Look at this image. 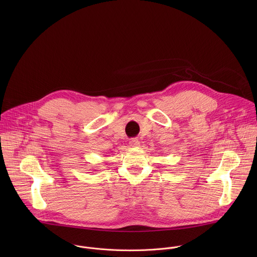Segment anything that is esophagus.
<instances>
[{
	"label": "esophagus",
	"mask_w": 257,
	"mask_h": 257,
	"mask_svg": "<svg viewBox=\"0 0 257 257\" xmlns=\"http://www.w3.org/2000/svg\"><path fill=\"white\" fill-rule=\"evenodd\" d=\"M140 145V142H139V140L138 139H131L130 140V146L131 147H138Z\"/></svg>",
	"instance_id": "esophagus-1"
}]
</instances>
